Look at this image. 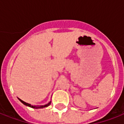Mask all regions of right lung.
<instances>
[{"mask_svg": "<svg viewBox=\"0 0 124 124\" xmlns=\"http://www.w3.org/2000/svg\"><path fill=\"white\" fill-rule=\"evenodd\" d=\"M18 99L19 100H20V102H22V104H24L25 106H28V107H30V108H35V109H39V108H46V107H47V106H49V105H50L51 104V101L49 102L48 104H46V105H44V106H32V105H31V104H28V103H26V102H24L23 100H22L21 99H20V98H18Z\"/></svg>", "mask_w": 124, "mask_h": 124, "instance_id": "add662e5", "label": "right lung"}]
</instances>
